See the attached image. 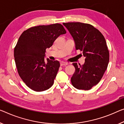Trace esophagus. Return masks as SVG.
I'll list each match as a JSON object with an SVG mask.
<instances>
[{
    "instance_id": "34e87169",
    "label": "esophagus",
    "mask_w": 124,
    "mask_h": 124,
    "mask_svg": "<svg viewBox=\"0 0 124 124\" xmlns=\"http://www.w3.org/2000/svg\"><path fill=\"white\" fill-rule=\"evenodd\" d=\"M68 64L67 62H60V66H65V65H67Z\"/></svg>"
}]
</instances>
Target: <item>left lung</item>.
I'll list each match as a JSON object with an SVG mask.
<instances>
[{
  "label": "left lung",
  "mask_w": 124,
  "mask_h": 124,
  "mask_svg": "<svg viewBox=\"0 0 124 124\" xmlns=\"http://www.w3.org/2000/svg\"><path fill=\"white\" fill-rule=\"evenodd\" d=\"M75 41V48L85 57L83 65L73 64L75 71L72 85L79 90H88L99 83L109 62V52L103 35L90 24L80 22L64 23Z\"/></svg>",
  "instance_id": "left-lung-1"
}]
</instances>
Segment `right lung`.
Segmentation results:
<instances>
[{"instance_id":"1","label":"right lung","mask_w":124,"mask_h":124,"mask_svg":"<svg viewBox=\"0 0 124 124\" xmlns=\"http://www.w3.org/2000/svg\"><path fill=\"white\" fill-rule=\"evenodd\" d=\"M66 33L64 26L56 23L31 27L19 38L14 51L15 62L21 79L33 90L45 91L54 84L60 62L48 58L45 62V50Z\"/></svg>"}]
</instances>
